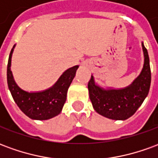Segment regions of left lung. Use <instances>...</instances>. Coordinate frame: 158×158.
<instances>
[{
    "label": "left lung",
    "mask_w": 158,
    "mask_h": 158,
    "mask_svg": "<svg viewBox=\"0 0 158 158\" xmlns=\"http://www.w3.org/2000/svg\"><path fill=\"white\" fill-rule=\"evenodd\" d=\"M144 64L141 72L124 88H104L95 80L93 74L88 83L89 99L96 113L113 119L125 120L132 116L146 99L151 85V69L147 50L141 43Z\"/></svg>",
    "instance_id": "left-lung-1"
}]
</instances>
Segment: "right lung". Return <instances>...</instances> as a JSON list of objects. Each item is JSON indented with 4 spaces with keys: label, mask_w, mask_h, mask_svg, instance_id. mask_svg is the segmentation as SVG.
Here are the masks:
<instances>
[{
    "label": "right lung",
    "mask_w": 158,
    "mask_h": 158,
    "mask_svg": "<svg viewBox=\"0 0 158 158\" xmlns=\"http://www.w3.org/2000/svg\"><path fill=\"white\" fill-rule=\"evenodd\" d=\"M15 46L16 45H13L10 52L6 71L7 85L14 102L26 116L34 120H47L57 116L62 112L68 89L79 66H73L67 69L48 89L40 91H27L18 85L11 70L12 56Z\"/></svg>",
    "instance_id": "right-lung-1"
}]
</instances>
